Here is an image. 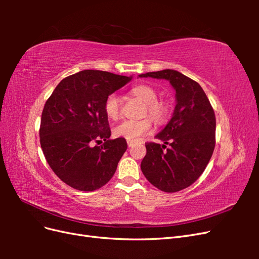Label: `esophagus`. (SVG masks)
<instances>
[{"mask_svg": "<svg viewBox=\"0 0 259 259\" xmlns=\"http://www.w3.org/2000/svg\"><path fill=\"white\" fill-rule=\"evenodd\" d=\"M127 145H128V147H133V146H134V143H133V142H127Z\"/></svg>", "mask_w": 259, "mask_h": 259, "instance_id": "esophagus-1", "label": "esophagus"}]
</instances>
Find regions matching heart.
<instances>
[{"mask_svg":"<svg viewBox=\"0 0 259 259\" xmlns=\"http://www.w3.org/2000/svg\"><path fill=\"white\" fill-rule=\"evenodd\" d=\"M132 93L136 97L146 103L148 114L156 122H160L166 115L167 108L158 100V94L155 90L149 85H138L133 89ZM105 112L109 119L115 120L120 115V97L117 94L112 93L105 100ZM151 122L145 119L140 121L125 120L114 127V135L126 139L127 142H136L144 135L150 133Z\"/></svg>","mask_w":259,"mask_h":259,"instance_id":"1","label":"heart"}]
</instances>
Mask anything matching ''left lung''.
Wrapping results in <instances>:
<instances>
[{"label":"left lung","instance_id":"obj_1","mask_svg":"<svg viewBox=\"0 0 259 259\" xmlns=\"http://www.w3.org/2000/svg\"><path fill=\"white\" fill-rule=\"evenodd\" d=\"M138 76L166 80L175 91L173 115L155 135L163 144H146L147 153L140 168L149 183L158 189L164 192L180 191L201 176L213 154L216 131L214 110L199 83L176 70L165 69Z\"/></svg>","mask_w":259,"mask_h":259}]
</instances>
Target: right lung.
I'll use <instances>...</instances> for the list:
<instances>
[{
  "mask_svg": "<svg viewBox=\"0 0 259 259\" xmlns=\"http://www.w3.org/2000/svg\"><path fill=\"white\" fill-rule=\"evenodd\" d=\"M133 76L100 70L69 75L44 106L40 143L49 165L62 182L80 191H94L114 175L126 151L124 138L110 139L105 100ZM104 142L101 146L95 142Z\"/></svg>",
  "mask_w": 259,
  "mask_h": 259,
  "instance_id": "1",
  "label": "right lung"
}]
</instances>
